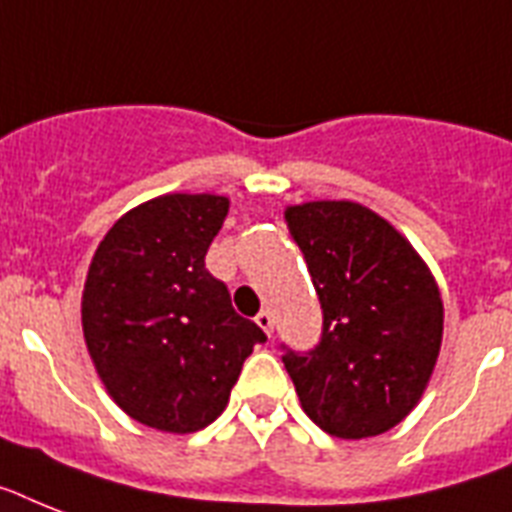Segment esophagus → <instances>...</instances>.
I'll return each mask as SVG.
<instances>
[{
    "label": "esophagus",
    "mask_w": 512,
    "mask_h": 512,
    "mask_svg": "<svg viewBox=\"0 0 512 512\" xmlns=\"http://www.w3.org/2000/svg\"><path fill=\"white\" fill-rule=\"evenodd\" d=\"M255 323L263 328L268 336L273 334V313H270V310H260V313H257V318H255Z\"/></svg>",
    "instance_id": "1"
}]
</instances>
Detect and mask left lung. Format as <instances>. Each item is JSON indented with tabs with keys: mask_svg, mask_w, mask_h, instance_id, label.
Listing matches in <instances>:
<instances>
[{
	"mask_svg": "<svg viewBox=\"0 0 512 512\" xmlns=\"http://www.w3.org/2000/svg\"><path fill=\"white\" fill-rule=\"evenodd\" d=\"M284 220L323 307L321 344L284 355L302 410L339 439L384 434L418 405L442 350L434 273L360 202L289 205Z\"/></svg>",
	"mask_w": 512,
	"mask_h": 512,
	"instance_id": "obj_1",
	"label": "left lung"
}]
</instances>
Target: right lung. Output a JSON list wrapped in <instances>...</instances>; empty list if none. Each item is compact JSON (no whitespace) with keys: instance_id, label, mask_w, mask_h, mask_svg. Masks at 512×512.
<instances>
[{"instance_id":"1","label":"right lung","mask_w":512,"mask_h":512,"mask_svg":"<svg viewBox=\"0 0 512 512\" xmlns=\"http://www.w3.org/2000/svg\"><path fill=\"white\" fill-rule=\"evenodd\" d=\"M228 205L218 194H162L115 220L91 257L86 350L115 405L149 429H205L265 342L205 268Z\"/></svg>"}]
</instances>
